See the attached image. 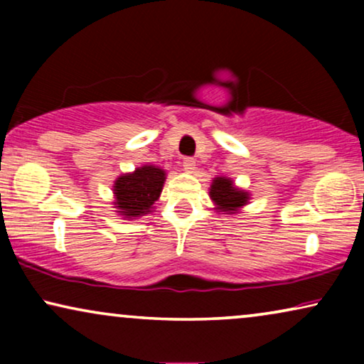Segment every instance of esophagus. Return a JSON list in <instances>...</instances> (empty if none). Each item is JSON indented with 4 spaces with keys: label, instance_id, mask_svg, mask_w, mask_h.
Masks as SVG:
<instances>
[{
    "label": "esophagus",
    "instance_id": "esophagus-1",
    "mask_svg": "<svg viewBox=\"0 0 364 364\" xmlns=\"http://www.w3.org/2000/svg\"><path fill=\"white\" fill-rule=\"evenodd\" d=\"M182 166H183V168H186L187 172H193V168H196V159H192V157H183Z\"/></svg>",
    "mask_w": 364,
    "mask_h": 364
}]
</instances>
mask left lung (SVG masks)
<instances>
[{"instance_id": "1", "label": "left lung", "mask_w": 364, "mask_h": 364, "mask_svg": "<svg viewBox=\"0 0 364 364\" xmlns=\"http://www.w3.org/2000/svg\"><path fill=\"white\" fill-rule=\"evenodd\" d=\"M210 197L212 200L217 203L218 208L225 212H233L238 207L245 205L248 200V193L233 187V182L230 178L225 177H217L212 182L210 187Z\"/></svg>"}]
</instances>
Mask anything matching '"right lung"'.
I'll return each instance as SVG.
<instances>
[{"label":"right lung","instance_id":"obj_1","mask_svg":"<svg viewBox=\"0 0 364 364\" xmlns=\"http://www.w3.org/2000/svg\"><path fill=\"white\" fill-rule=\"evenodd\" d=\"M166 172L156 166H144L121 176L114 183L116 205L124 217H139L151 212L162 192Z\"/></svg>","mask_w":364,"mask_h":364}]
</instances>
